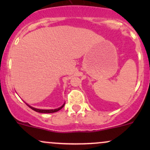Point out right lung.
Masks as SVG:
<instances>
[{
  "mask_svg": "<svg viewBox=\"0 0 150 150\" xmlns=\"http://www.w3.org/2000/svg\"><path fill=\"white\" fill-rule=\"evenodd\" d=\"M27 106H29V107L32 108V110H34V111H37V112H39V113H54V112H56V111H59V110H61V108H63V106H64L65 104H63V106H61V107H59V108H56V109H49V110L38 109V108H34V107H32V106H30V105H28V104H27Z\"/></svg>",
  "mask_w": 150,
  "mask_h": 150,
  "instance_id": "1",
  "label": "right lung"
}]
</instances>
